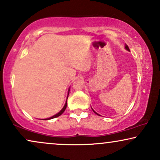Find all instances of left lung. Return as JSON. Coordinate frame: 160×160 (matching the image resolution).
<instances>
[{
	"mask_svg": "<svg viewBox=\"0 0 160 160\" xmlns=\"http://www.w3.org/2000/svg\"><path fill=\"white\" fill-rule=\"evenodd\" d=\"M125 49H126V50H127V51H130V49H129L128 46V45H125ZM92 110H93V112H95V114H97L98 115H100L98 114V113H97V112H95V110H94V109H92Z\"/></svg>",
	"mask_w": 160,
	"mask_h": 160,
	"instance_id": "8db88e82",
	"label": "left lung"
}]
</instances>
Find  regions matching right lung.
<instances>
[{"label":"right lung","mask_w":160,"mask_h":160,"mask_svg":"<svg viewBox=\"0 0 160 160\" xmlns=\"http://www.w3.org/2000/svg\"><path fill=\"white\" fill-rule=\"evenodd\" d=\"M69 91H70V88H69V89H68V95H67V99H68V95H69ZM67 99H66V101H65V103L64 107H62V109L61 110L59 111L58 113H57V114H56V115H53V116L50 117V118H45V119H44V120H50V119H52V118H57V117H59V115H61L62 114V113L64 112V111L65 110V109H66V107H67Z\"/></svg>","instance_id":"obj_1"}]
</instances>
